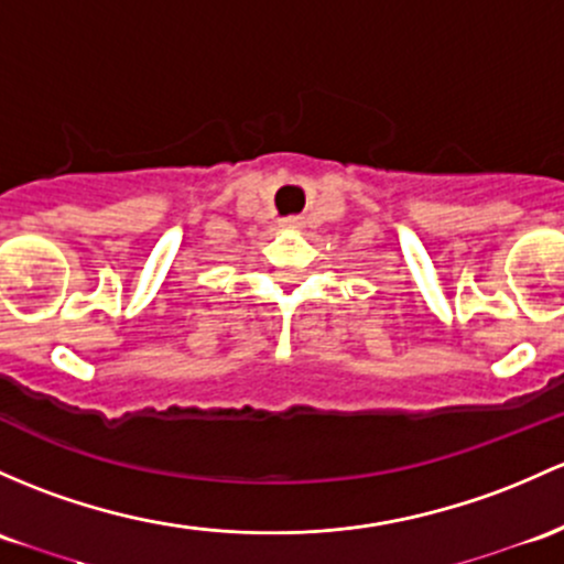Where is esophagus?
<instances>
[{
	"label": "esophagus",
	"mask_w": 564,
	"mask_h": 564,
	"mask_svg": "<svg viewBox=\"0 0 564 564\" xmlns=\"http://www.w3.org/2000/svg\"><path fill=\"white\" fill-rule=\"evenodd\" d=\"M283 227H286V229H297V227H302V218H297V216L283 218Z\"/></svg>",
	"instance_id": "obj_1"
}]
</instances>
